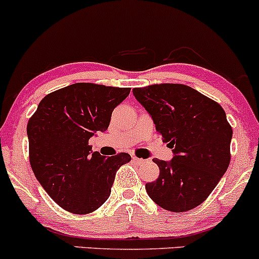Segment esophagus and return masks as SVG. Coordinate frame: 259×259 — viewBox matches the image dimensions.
<instances>
[{
  "mask_svg": "<svg viewBox=\"0 0 259 259\" xmlns=\"http://www.w3.org/2000/svg\"><path fill=\"white\" fill-rule=\"evenodd\" d=\"M133 161H134L136 164H143V163H145V161H146V160H144V158L135 157V156H134V157H133Z\"/></svg>",
  "mask_w": 259,
  "mask_h": 259,
  "instance_id": "1",
  "label": "esophagus"
}]
</instances>
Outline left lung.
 Wrapping results in <instances>:
<instances>
[{"label": "left lung", "mask_w": 259, "mask_h": 259, "mask_svg": "<svg viewBox=\"0 0 259 259\" xmlns=\"http://www.w3.org/2000/svg\"><path fill=\"white\" fill-rule=\"evenodd\" d=\"M133 93L173 152L168 162L153 158L160 176L145 186L147 194L168 211L194 209L229 167L232 127L225 110L186 84H151Z\"/></svg>", "instance_id": "8db88e82"}]
</instances>
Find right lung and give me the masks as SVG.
<instances>
[{
    "instance_id": "1",
    "label": "right lung",
    "mask_w": 259,
    "mask_h": 259,
    "mask_svg": "<svg viewBox=\"0 0 259 259\" xmlns=\"http://www.w3.org/2000/svg\"><path fill=\"white\" fill-rule=\"evenodd\" d=\"M129 93L130 88L73 83L45 96L28 121L30 166L62 209L97 210L109 198L119 167L132 160L125 152L106 157L88 145L108 129L113 110Z\"/></svg>"
}]
</instances>
